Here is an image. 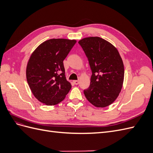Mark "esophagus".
Here are the masks:
<instances>
[{
    "label": "esophagus",
    "instance_id": "obj_1",
    "mask_svg": "<svg viewBox=\"0 0 153 153\" xmlns=\"http://www.w3.org/2000/svg\"><path fill=\"white\" fill-rule=\"evenodd\" d=\"M73 82L74 84H75V85H78V84H79V81H78V80H73Z\"/></svg>",
    "mask_w": 153,
    "mask_h": 153
}]
</instances>
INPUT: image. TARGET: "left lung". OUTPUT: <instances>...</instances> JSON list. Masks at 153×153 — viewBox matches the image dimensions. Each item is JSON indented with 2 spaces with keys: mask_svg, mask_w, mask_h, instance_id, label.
I'll use <instances>...</instances> for the list:
<instances>
[{
  "mask_svg": "<svg viewBox=\"0 0 153 153\" xmlns=\"http://www.w3.org/2000/svg\"><path fill=\"white\" fill-rule=\"evenodd\" d=\"M89 60L92 74L84 92L96 107L110 105L121 92L124 76L122 58L117 49L100 37H87L78 41Z\"/></svg>",
  "mask_w": 153,
  "mask_h": 153,
  "instance_id": "8db88e82",
  "label": "left lung"
}]
</instances>
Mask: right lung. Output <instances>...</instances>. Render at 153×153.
Listing matches in <instances>:
<instances>
[{
  "label": "right lung",
  "instance_id": "obj_1",
  "mask_svg": "<svg viewBox=\"0 0 153 153\" xmlns=\"http://www.w3.org/2000/svg\"><path fill=\"white\" fill-rule=\"evenodd\" d=\"M75 39H50L32 53L26 77L35 98L46 105H55L65 98L71 85L66 80L63 61L75 45Z\"/></svg>",
  "mask_w": 153,
  "mask_h": 153
}]
</instances>
